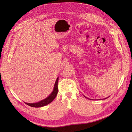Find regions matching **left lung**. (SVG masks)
Returning a JSON list of instances; mask_svg holds the SVG:
<instances>
[{
    "instance_id": "8db88e82",
    "label": "left lung",
    "mask_w": 132,
    "mask_h": 132,
    "mask_svg": "<svg viewBox=\"0 0 132 132\" xmlns=\"http://www.w3.org/2000/svg\"><path fill=\"white\" fill-rule=\"evenodd\" d=\"M85 97H86L85 96ZM108 97H106V98H105V99H107ZM86 98H87V97H86ZM87 99H88V98H87Z\"/></svg>"
}]
</instances>
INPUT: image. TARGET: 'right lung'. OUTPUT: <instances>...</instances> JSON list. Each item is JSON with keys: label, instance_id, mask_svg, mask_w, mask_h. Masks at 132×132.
<instances>
[{"label": "right lung", "instance_id": "right-lung-1", "mask_svg": "<svg viewBox=\"0 0 132 132\" xmlns=\"http://www.w3.org/2000/svg\"><path fill=\"white\" fill-rule=\"evenodd\" d=\"M58 77L57 79H56V81L54 86V88H53V90L52 92V93L50 94L49 96H47L46 98L45 99L42 100L40 102L37 103H25L27 104L28 105L32 106V107H35V108H39L41 107V106H45L47 104H49V103L52 102L53 100L55 99V97L58 94Z\"/></svg>", "mask_w": 132, "mask_h": 132}]
</instances>
